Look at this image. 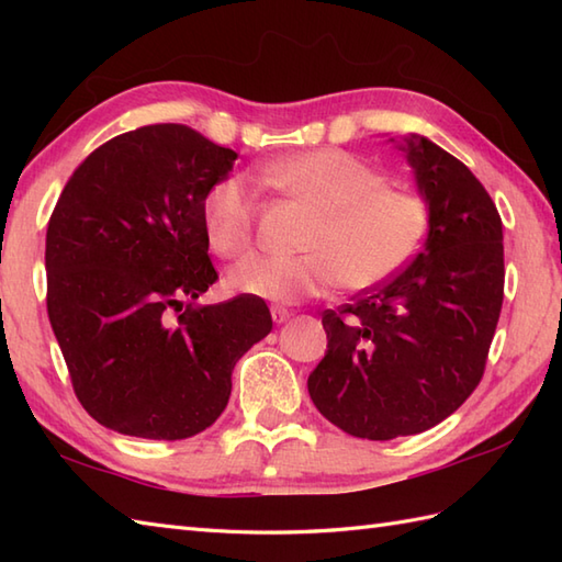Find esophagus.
<instances>
[{"mask_svg": "<svg viewBox=\"0 0 562 562\" xmlns=\"http://www.w3.org/2000/svg\"><path fill=\"white\" fill-rule=\"evenodd\" d=\"M270 314H272L274 324H284V321H290V316H292L290 308H284V306H272Z\"/></svg>", "mask_w": 562, "mask_h": 562, "instance_id": "obj_1", "label": "esophagus"}]
</instances>
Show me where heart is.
Masks as SVG:
<instances>
[{
	"label": "heart",
	"instance_id": "heart-1",
	"mask_svg": "<svg viewBox=\"0 0 562 562\" xmlns=\"http://www.w3.org/2000/svg\"><path fill=\"white\" fill-rule=\"evenodd\" d=\"M262 178L318 210L306 254H256L229 272L232 290L300 302L336 284L367 290L393 278L420 250L429 210L420 195L386 186L372 166L342 149H316L262 169ZM258 200L244 176L222 178L202 202L214 254L238 258L254 246Z\"/></svg>",
	"mask_w": 562,
	"mask_h": 562
}]
</instances>
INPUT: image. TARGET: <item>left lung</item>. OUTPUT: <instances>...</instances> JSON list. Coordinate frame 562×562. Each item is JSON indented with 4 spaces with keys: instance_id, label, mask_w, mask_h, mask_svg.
<instances>
[{
    "instance_id": "1",
    "label": "left lung",
    "mask_w": 562,
    "mask_h": 562,
    "mask_svg": "<svg viewBox=\"0 0 562 562\" xmlns=\"http://www.w3.org/2000/svg\"><path fill=\"white\" fill-rule=\"evenodd\" d=\"M429 232L393 278L336 312L308 396L342 432L386 441L445 420L481 384L505 296L503 220L469 166L405 137Z\"/></svg>"
}]
</instances>
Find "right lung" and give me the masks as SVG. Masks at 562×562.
Listing matches in <instances>:
<instances>
[{"instance_id": "1", "label": "right lung", "mask_w": 562, "mask_h": 562, "mask_svg": "<svg viewBox=\"0 0 562 562\" xmlns=\"http://www.w3.org/2000/svg\"><path fill=\"white\" fill-rule=\"evenodd\" d=\"M234 149L176 123L93 149L47 222V316L71 389L121 435L186 439L226 408L234 364L272 330L260 296L200 306L217 282L202 202Z\"/></svg>"}]
</instances>
